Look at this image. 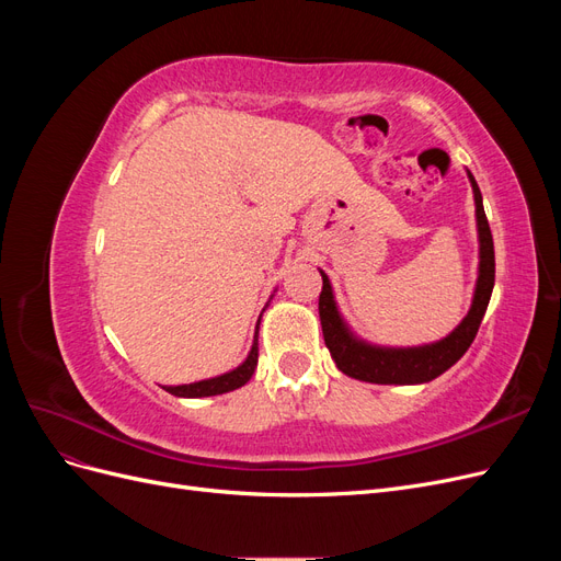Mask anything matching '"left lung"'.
<instances>
[{
  "label": "left lung",
  "mask_w": 561,
  "mask_h": 561,
  "mask_svg": "<svg viewBox=\"0 0 561 561\" xmlns=\"http://www.w3.org/2000/svg\"><path fill=\"white\" fill-rule=\"evenodd\" d=\"M468 180L474 194V217H478L480 271L468 316L458 322L454 332H449L445 339H439L435 344L410 348H388L363 342V339H358L348 330L342 313L336 309L330 278L325 276V271H320L322 293L318 299V313L322 336H325V346L330 348L332 360L346 377L369 383H426L443 375V371H447L456 360H461V355L470 348L474 334L480 330L484 311L489 307L491 290H494L496 262L494 239H491V229L484 215L480 186L470 175V171Z\"/></svg>",
  "instance_id": "left-lung-1"
}]
</instances>
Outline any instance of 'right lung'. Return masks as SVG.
Instances as JSON below:
<instances>
[{
	"mask_svg": "<svg viewBox=\"0 0 561 561\" xmlns=\"http://www.w3.org/2000/svg\"><path fill=\"white\" fill-rule=\"evenodd\" d=\"M257 325H260V322H257ZM257 332H260V328H257ZM257 332H254L252 348L248 353V358L236 369L227 371V375L194 381V383H182V386H163V390H168V393L178 396V398H208V396H222V393H229V390L245 386L250 381V377L254 375V367H257V355H260Z\"/></svg>",
	"mask_w": 561,
	"mask_h": 561,
	"instance_id": "add662e5",
	"label": "right lung"
}]
</instances>
